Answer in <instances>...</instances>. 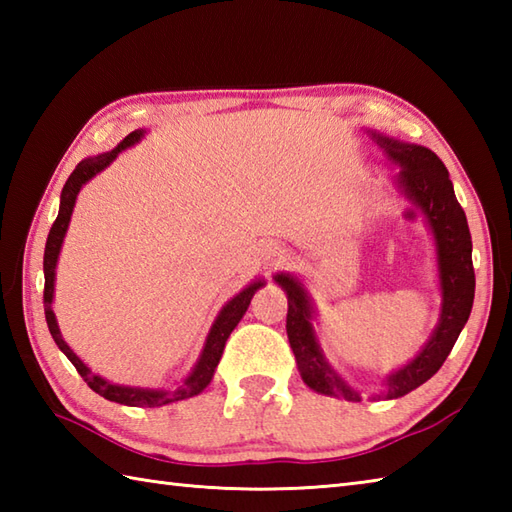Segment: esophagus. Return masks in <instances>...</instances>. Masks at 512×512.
Segmentation results:
<instances>
[{"label": "esophagus", "instance_id": "34e87169", "mask_svg": "<svg viewBox=\"0 0 512 512\" xmlns=\"http://www.w3.org/2000/svg\"><path fill=\"white\" fill-rule=\"evenodd\" d=\"M279 255H281V250L277 246H268L266 248V259H268V262H273V259H277Z\"/></svg>", "mask_w": 512, "mask_h": 512}]
</instances>
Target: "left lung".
Segmentation results:
<instances>
[{
    "instance_id": "8db88e82",
    "label": "left lung",
    "mask_w": 512,
    "mask_h": 512,
    "mask_svg": "<svg viewBox=\"0 0 512 512\" xmlns=\"http://www.w3.org/2000/svg\"><path fill=\"white\" fill-rule=\"evenodd\" d=\"M367 134L385 151L391 165L398 169V193L424 215V222L433 235V244H436L442 297L440 319L429 341L407 365L387 374L383 378V389L374 396L391 400L409 394L438 372L442 363L447 361L455 341H458L466 321H469L475 297V273L471 259L473 244L466 215L458 198H455L453 182L442 160L422 145L402 143V140L372 132V129H367ZM275 281L288 297L286 332L303 383L323 396L361 402V391L336 372L321 350L317 332H314L317 308H314L308 288L290 273H277Z\"/></svg>"
}]
</instances>
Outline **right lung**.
Masks as SVG:
<instances>
[{
  "instance_id": "add662e5",
  "label": "right lung",
  "mask_w": 512,
  "mask_h": 512,
  "mask_svg": "<svg viewBox=\"0 0 512 512\" xmlns=\"http://www.w3.org/2000/svg\"><path fill=\"white\" fill-rule=\"evenodd\" d=\"M143 138H145V129H136V132L125 136L112 151H103V154L83 158L79 165H76V169L70 173L68 182L63 184L59 215L50 228L46 253H43V275H46V288H43V310H46L48 330L52 334L54 343H57L59 350L70 358V363L76 367V372L81 374V378L90 385V389L96 391V394L107 398V400H112V402H118V405H127V407H162V405H171V402L187 400V398L202 394L206 385L213 380L215 367L222 358L226 339L235 330V325L242 321V317L250 306V299H253L255 292L262 288L266 281L264 279L250 281L244 290H239L231 301L224 303L222 310L217 312L209 334H206L202 352L189 372V376L182 378L180 383L171 389H149V387H129V385L110 383V380H105L103 376L94 374L92 369L74 354L72 347L63 341L57 317H54V310H52L54 279H57V262H59V253H61L65 233H68L74 204H76V198H79V191L83 189V184H88L96 176V173H101L103 169L110 167L121 151L138 145Z\"/></svg>"
}]
</instances>
